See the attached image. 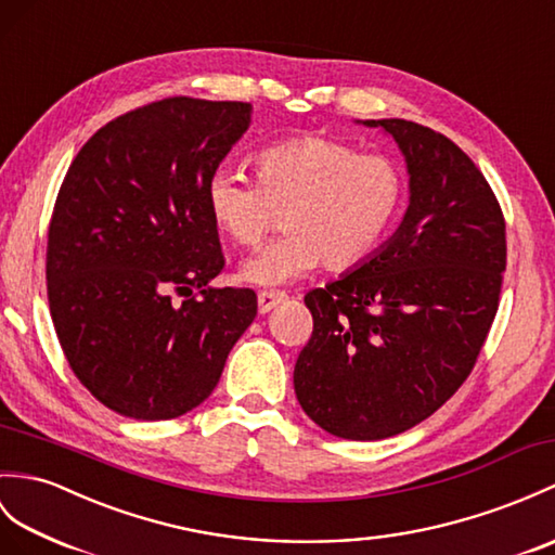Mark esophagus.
Segmentation results:
<instances>
[{
  "label": "esophagus",
  "instance_id": "34e87169",
  "mask_svg": "<svg viewBox=\"0 0 555 555\" xmlns=\"http://www.w3.org/2000/svg\"><path fill=\"white\" fill-rule=\"evenodd\" d=\"M283 300H286V295L279 291H262L260 295H257V309H260V314H267V312H272V309L276 305H281Z\"/></svg>",
  "mask_w": 555,
  "mask_h": 555
}]
</instances>
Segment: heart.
Here are the masks:
<instances>
[{"mask_svg":"<svg viewBox=\"0 0 555 555\" xmlns=\"http://www.w3.org/2000/svg\"><path fill=\"white\" fill-rule=\"evenodd\" d=\"M257 182L217 170L208 182V210L217 229L253 248L269 243L238 269L241 281L279 288L324 264L347 272L376 253L404 203V175L378 153H357L326 137H295L255 156Z\"/></svg>","mask_w":555,"mask_h":555,"instance_id":"1","label":"heart"}]
</instances>
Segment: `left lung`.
<instances>
[{
	"instance_id": "left-lung-1",
	"label": "left lung",
	"mask_w": 555,
	"mask_h": 555,
	"mask_svg": "<svg viewBox=\"0 0 555 555\" xmlns=\"http://www.w3.org/2000/svg\"><path fill=\"white\" fill-rule=\"evenodd\" d=\"M395 139L409 208L366 262L305 295L312 338L293 371L305 414L343 440H385L435 414L492 326L506 222L452 139L402 118L357 120Z\"/></svg>"
}]
</instances>
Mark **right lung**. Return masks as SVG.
I'll list each match as a JSON object with an SVG mask.
<instances>
[{"instance_id": "1", "label": "right lung", "mask_w": 555, "mask_h": 555, "mask_svg": "<svg viewBox=\"0 0 555 555\" xmlns=\"http://www.w3.org/2000/svg\"><path fill=\"white\" fill-rule=\"evenodd\" d=\"M250 115L243 101L149 103L103 125L63 179L49 312L75 376L120 416L196 409L257 314L250 288L210 286L224 255L205 198Z\"/></svg>"}]
</instances>
